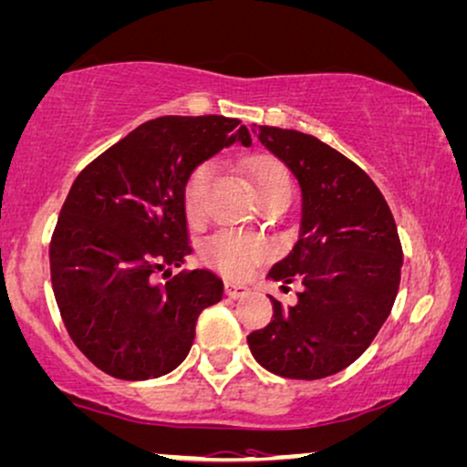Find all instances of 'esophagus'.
Masks as SVG:
<instances>
[{"mask_svg": "<svg viewBox=\"0 0 467 467\" xmlns=\"http://www.w3.org/2000/svg\"><path fill=\"white\" fill-rule=\"evenodd\" d=\"M224 295H227L229 298H243L249 295V287L240 285V284H232V281H229V284H224Z\"/></svg>", "mask_w": 467, "mask_h": 467, "instance_id": "1", "label": "esophagus"}]
</instances>
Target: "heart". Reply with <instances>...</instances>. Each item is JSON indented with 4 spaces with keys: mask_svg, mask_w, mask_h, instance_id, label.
Wrapping results in <instances>:
<instances>
[{
    "mask_svg": "<svg viewBox=\"0 0 467 467\" xmlns=\"http://www.w3.org/2000/svg\"><path fill=\"white\" fill-rule=\"evenodd\" d=\"M214 169L210 164L199 166L188 177L183 186V212L190 224H199L205 216V199L210 190ZM249 177L255 190L257 201L270 197V194L292 190L290 175L285 166L268 155H257L249 162ZM203 260L224 277L246 279L253 270L270 260V246L255 235L238 232H221L212 235L203 244Z\"/></svg>",
    "mask_w": 467,
    "mask_h": 467,
    "instance_id": "obj_1",
    "label": "heart"
}]
</instances>
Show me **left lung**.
Wrapping results in <instances>:
<instances>
[{
    "label": "left lung",
    "instance_id": "obj_1",
    "mask_svg": "<svg viewBox=\"0 0 467 467\" xmlns=\"http://www.w3.org/2000/svg\"><path fill=\"white\" fill-rule=\"evenodd\" d=\"M257 138L295 172L301 234L268 277L298 281V303L273 301V320L246 342L257 364L285 379L331 377L353 364L388 320L402 246L388 201L347 155L318 138L260 125Z\"/></svg>",
    "mask_w": 467,
    "mask_h": 467
}]
</instances>
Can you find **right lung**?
<instances>
[{"label": "right lung", "mask_w": 467, "mask_h": 467, "mask_svg": "<svg viewBox=\"0 0 467 467\" xmlns=\"http://www.w3.org/2000/svg\"><path fill=\"white\" fill-rule=\"evenodd\" d=\"M234 142L251 145L238 119L160 117L73 182L51 235V285L75 347L110 377L147 381L175 370L201 312L223 298V281L210 270L166 285L154 275L180 268L192 253L183 186Z\"/></svg>", "instance_id": "right-lung-1"}]
</instances>
